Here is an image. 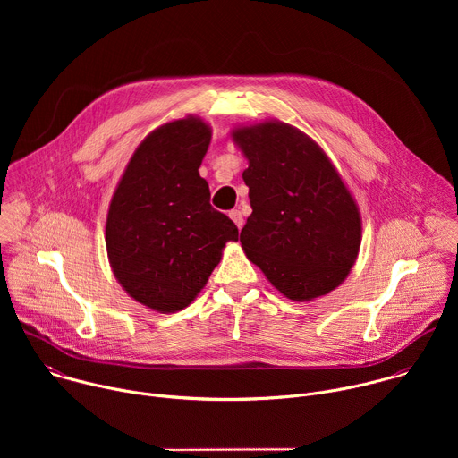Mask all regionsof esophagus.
Wrapping results in <instances>:
<instances>
[{"instance_id": "1", "label": "esophagus", "mask_w": 458, "mask_h": 458, "mask_svg": "<svg viewBox=\"0 0 458 458\" xmlns=\"http://www.w3.org/2000/svg\"><path fill=\"white\" fill-rule=\"evenodd\" d=\"M228 216L232 217V221L235 223V226L241 230V228H242V225H244V219H242V214H241V210H232Z\"/></svg>"}]
</instances>
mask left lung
<instances>
[{
	"label": "left lung",
	"instance_id": "left-lung-1",
	"mask_svg": "<svg viewBox=\"0 0 458 458\" xmlns=\"http://www.w3.org/2000/svg\"><path fill=\"white\" fill-rule=\"evenodd\" d=\"M233 140L248 159V259L292 301L332 292L360 246V216L337 170L317 143L279 121L239 128Z\"/></svg>",
	"mask_w": 458,
	"mask_h": 458
}]
</instances>
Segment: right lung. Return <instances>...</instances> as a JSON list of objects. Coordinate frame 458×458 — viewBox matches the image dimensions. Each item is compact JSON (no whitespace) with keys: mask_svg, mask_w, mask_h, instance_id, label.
Instances as JSON below:
<instances>
[{"mask_svg":"<svg viewBox=\"0 0 458 458\" xmlns=\"http://www.w3.org/2000/svg\"><path fill=\"white\" fill-rule=\"evenodd\" d=\"M210 128L195 117L152 132L130 159L110 203L106 251L121 286L157 311L186 308L237 241V226L210 205L199 175Z\"/></svg>","mask_w":458,"mask_h":458,"instance_id":"1","label":"right lung"}]
</instances>
